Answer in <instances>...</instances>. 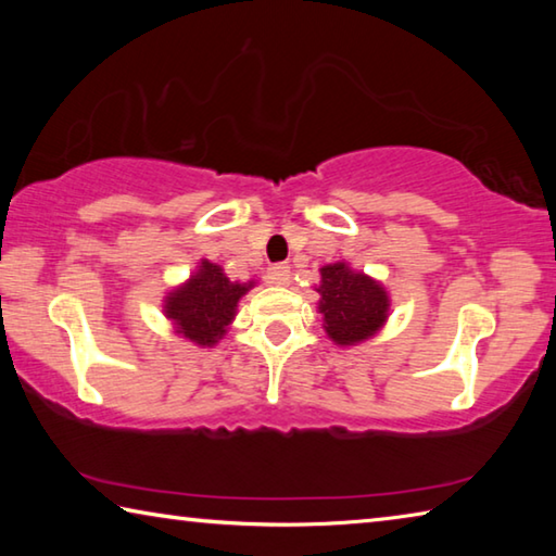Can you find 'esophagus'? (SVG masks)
I'll list each match as a JSON object with an SVG mask.
<instances>
[{"mask_svg": "<svg viewBox=\"0 0 556 556\" xmlns=\"http://www.w3.org/2000/svg\"><path fill=\"white\" fill-rule=\"evenodd\" d=\"M267 279L271 281V285H277V287H287L289 285V267L287 265L269 267Z\"/></svg>", "mask_w": 556, "mask_h": 556, "instance_id": "obj_1", "label": "esophagus"}]
</instances>
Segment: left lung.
Wrapping results in <instances>:
<instances>
[{
  "label": "left lung",
  "mask_w": 556,
  "mask_h": 556,
  "mask_svg": "<svg viewBox=\"0 0 556 556\" xmlns=\"http://www.w3.org/2000/svg\"><path fill=\"white\" fill-rule=\"evenodd\" d=\"M316 312L324 331L338 348H351L378 336L390 318V294L378 279L353 269L348 262H331L318 269Z\"/></svg>",
  "instance_id": "1"
}]
</instances>
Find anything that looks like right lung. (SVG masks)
Segmentation results:
<instances>
[{"instance_id":"obj_1","label":"right lung","mask_w":556,"mask_h":556,"mask_svg":"<svg viewBox=\"0 0 556 556\" xmlns=\"http://www.w3.org/2000/svg\"><path fill=\"white\" fill-rule=\"evenodd\" d=\"M257 281H230L220 265L201 260L184 285L166 291L164 316L174 333L199 348H213L228 333L238 304Z\"/></svg>"}]
</instances>
